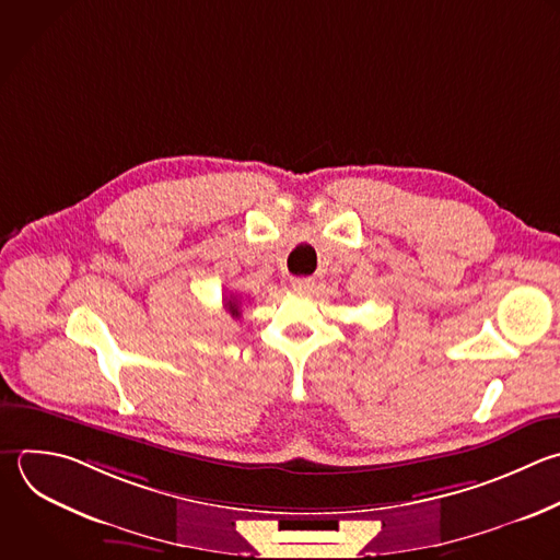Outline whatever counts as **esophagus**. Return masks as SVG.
I'll return each instance as SVG.
<instances>
[{"label":"esophagus","instance_id":"34e87169","mask_svg":"<svg viewBox=\"0 0 560 560\" xmlns=\"http://www.w3.org/2000/svg\"><path fill=\"white\" fill-rule=\"evenodd\" d=\"M313 284H315V280H313V278H295V280L291 282L293 291H298V293H306V291H311V289H313Z\"/></svg>","mask_w":560,"mask_h":560}]
</instances>
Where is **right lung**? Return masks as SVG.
<instances>
[{
    "mask_svg": "<svg viewBox=\"0 0 560 560\" xmlns=\"http://www.w3.org/2000/svg\"><path fill=\"white\" fill-rule=\"evenodd\" d=\"M225 308L230 311L232 317H241V302L234 295H230V300L225 298Z\"/></svg>",
    "mask_w": 560,
    "mask_h": 560,
    "instance_id": "add662e5",
    "label": "right lung"
}]
</instances>
